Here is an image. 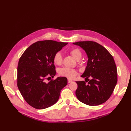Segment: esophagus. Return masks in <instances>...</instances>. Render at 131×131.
<instances>
[{
  "mask_svg": "<svg viewBox=\"0 0 131 131\" xmlns=\"http://www.w3.org/2000/svg\"><path fill=\"white\" fill-rule=\"evenodd\" d=\"M72 81L71 80H70V79H68V83H71Z\"/></svg>",
  "mask_w": 131,
  "mask_h": 131,
  "instance_id": "34e87169",
  "label": "esophagus"
}]
</instances>
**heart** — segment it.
<instances>
[{"label": "heart", "mask_w": 131, "mask_h": 131, "mask_svg": "<svg viewBox=\"0 0 131 131\" xmlns=\"http://www.w3.org/2000/svg\"><path fill=\"white\" fill-rule=\"evenodd\" d=\"M70 54L77 61L80 60L82 58V52L78 48H73L69 51ZM53 62L55 65H61L63 62V57L60 52L55 53L53 57ZM59 73L61 76L65 77L69 79H72L77 75L76 70L67 67H63L60 69Z\"/></svg>", "instance_id": "heart-1"}]
</instances>
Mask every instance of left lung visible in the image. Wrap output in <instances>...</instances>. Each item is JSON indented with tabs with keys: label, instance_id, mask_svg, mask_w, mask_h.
I'll use <instances>...</instances> for the list:
<instances>
[{
	"label": "left lung",
	"instance_id": "1",
	"mask_svg": "<svg viewBox=\"0 0 131 131\" xmlns=\"http://www.w3.org/2000/svg\"><path fill=\"white\" fill-rule=\"evenodd\" d=\"M73 44L81 47L88 55L87 66L81 77L85 78V82L89 77L92 78L88 84L84 81H76L78 84L76 96L86 105H101L109 99L117 83V70L113 57L106 48L94 41H78Z\"/></svg>",
	"mask_w": 131,
	"mask_h": 131
}]
</instances>
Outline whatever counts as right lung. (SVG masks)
I'll list each match as a JSON object with an SVG mask.
<instances>
[{
    "label": "right lung",
    "instance_id": "1",
    "mask_svg": "<svg viewBox=\"0 0 131 131\" xmlns=\"http://www.w3.org/2000/svg\"><path fill=\"white\" fill-rule=\"evenodd\" d=\"M68 43L43 40L30 45L18 63L17 85L25 101L38 109L57 103L61 90L67 84L66 77H58L46 82L56 74L53 57Z\"/></svg>",
    "mask_w": 131,
    "mask_h": 131
}]
</instances>
